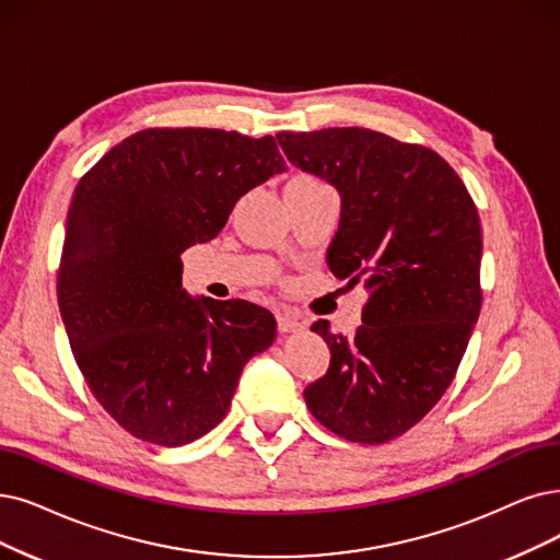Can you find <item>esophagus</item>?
<instances>
[{
	"label": "esophagus",
	"mask_w": 560,
	"mask_h": 560,
	"mask_svg": "<svg viewBox=\"0 0 560 560\" xmlns=\"http://www.w3.org/2000/svg\"><path fill=\"white\" fill-rule=\"evenodd\" d=\"M276 319H278V330L280 332H294V330L303 328V322L294 315L292 310H280Z\"/></svg>",
	"instance_id": "1"
}]
</instances>
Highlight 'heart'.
Here are the masks:
<instances>
[{
    "label": "heart",
    "mask_w": 560,
    "mask_h": 560,
    "mask_svg": "<svg viewBox=\"0 0 560 560\" xmlns=\"http://www.w3.org/2000/svg\"><path fill=\"white\" fill-rule=\"evenodd\" d=\"M294 182H315V178H310V176H299V178H294Z\"/></svg>",
    "instance_id": "b5f03b06"
}]
</instances>
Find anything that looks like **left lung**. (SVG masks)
Masks as SVG:
<instances>
[{
  "mask_svg": "<svg viewBox=\"0 0 560 560\" xmlns=\"http://www.w3.org/2000/svg\"><path fill=\"white\" fill-rule=\"evenodd\" d=\"M296 167L342 195L328 266L365 282L353 338L319 319L330 365L303 395L326 430L386 443L428 416L453 384L482 305V232L457 172L422 144L370 128L278 132Z\"/></svg>",
  "mask_w": 560,
  "mask_h": 560,
  "instance_id": "left-lung-1",
  "label": "left lung"
}]
</instances>
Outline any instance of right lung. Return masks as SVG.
<instances>
[{
    "label": "right lung",
    "mask_w": 560,
    "mask_h": 560,
    "mask_svg": "<svg viewBox=\"0 0 560 560\" xmlns=\"http://www.w3.org/2000/svg\"><path fill=\"white\" fill-rule=\"evenodd\" d=\"M282 170L273 136L147 128L75 186L59 312L89 390L130 436L167 448L205 436L228 416L243 365L276 340L273 315L255 303L190 299L178 255Z\"/></svg>",
    "instance_id": "add662e5"
}]
</instances>
